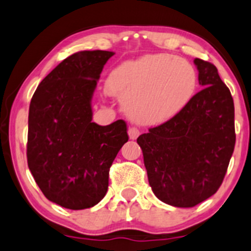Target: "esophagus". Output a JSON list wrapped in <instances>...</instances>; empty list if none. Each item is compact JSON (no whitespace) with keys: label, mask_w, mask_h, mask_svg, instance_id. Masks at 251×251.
<instances>
[{"label":"esophagus","mask_w":251,"mask_h":251,"mask_svg":"<svg viewBox=\"0 0 251 251\" xmlns=\"http://www.w3.org/2000/svg\"><path fill=\"white\" fill-rule=\"evenodd\" d=\"M128 135H129V139H130V140H135L136 137L140 135V130L137 128H134V126H131V128L128 129Z\"/></svg>","instance_id":"34e87169"}]
</instances>
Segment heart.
Here are the masks:
<instances>
[{"instance_id": "b5f03b06", "label": "heart", "mask_w": 251, "mask_h": 251, "mask_svg": "<svg viewBox=\"0 0 251 251\" xmlns=\"http://www.w3.org/2000/svg\"><path fill=\"white\" fill-rule=\"evenodd\" d=\"M198 74L189 62L170 53H152L120 64L106 88L128 115L142 125H160L179 114L193 98Z\"/></svg>"}]
</instances>
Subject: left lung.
Returning <instances> with one entry per match:
<instances>
[{
  "instance_id": "left-lung-1",
  "label": "left lung",
  "mask_w": 251,
  "mask_h": 251,
  "mask_svg": "<svg viewBox=\"0 0 251 251\" xmlns=\"http://www.w3.org/2000/svg\"><path fill=\"white\" fill-rule=\"evenodd\" d=\"M194 63L203 88L179 114L136 140L154 195L183 208L217 193L236 142L230 90L214 64L200 58Z\"/></svg>"
}]
</instances>
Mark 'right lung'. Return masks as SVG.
I'll return each mask as SVG.
<instances>
[{
  "mask_svg": "<svg viewBox=\"0 0 251 251\" xmlns=\"http://www.w3.org/2000/svg\"><path fill=\"white\" fill-rule=\"evenodd\" d=\"M115 52L79 51L39 83L28 112L27 164L45 198L69 209L96 206L109 187V170L128 141L126 125L92 122V97Z\"/></svg>",
  "mask_w": 251,
  "mask_h": 251,
  "instance_id": "1",
  "label": "right lung"
}]
</instances>
